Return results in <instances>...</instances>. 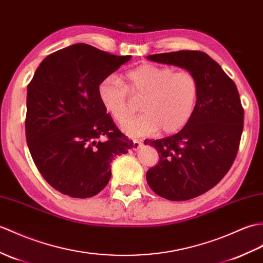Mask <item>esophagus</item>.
I'll return each instance as SVG.
<instances>
[{
	"label": "esophagus",
	"instance_id": "esophagus-1",
	"mask_svg": "<svg viewBox=\"0 0 263 263\" xmlns=\"http://www.w3.org/2000/svg\"><path fill=\"white\" fill-rule=\"evenodd\" d=\"M132 142H133V150H138L140 146H141V140L133 139Z\"/></svg>",
	"mask_w": 263,
	"mask_h": 263
}]
</instances>
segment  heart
<instances>
[{
  "mask_svg": "<svg viewBox=\"0 0 263 263\" xmlns=\"http://www.w3.org/2000/svg\"><path fill=\"white\" fill-rule=\"evenodd\" d=\"M125 79L124 85L108 76L97 90L104 107L118 123H123L133 111L132 95L143 100L144 113L123 124L129 136H146L158 130L175 133L193 118L199 97V82L193 71L143 64L127 71Z\"/></svg>",
  "mask_w": 263,
  "mask_h": 263,
  "instance_id": "1",
  "label": "heart"
}]
</instances>
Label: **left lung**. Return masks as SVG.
<instances>
[{
    "label": "left lung",
    "instance_id": "8db88e82",
    "mask_svg": "<svg viewBox=\"0 0 263 263\" xmlns=\"http://www.w3.org/2000/svg\"><path fill=\"white\" fill-rule=\"evenodd\" d=\"M146 59L181 67L198 78L196 109L184 129L163 139L144 140L159 154V162L145 175L152 191L169 200L195 198L216 186L234 162L244 122L239 91L203 51L157 53Z\"/></svg>",
    "mask_w": 263,
    "mask_h": 263
}]
</instances>
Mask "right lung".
Wrapping results in <instances>:
<instances>
[{
  "mask_svg": "<svg viewBox=\"0 0 263 263\" xmlns=\"http://www.w3.org/2000/svg\"><path fill=\"white\" fill-rule=\"evenodd\" d=\"M131 57L76 44L50 53L36 68L28 85L27 143L39 173L56 191L75 198L95 196L111 178L114 157L133 146L97 90Z\"/></svg>",
  "mask_w": 263,
  "mask_h": 263,
  "instance_id": "right-lung-1",
  "label": "right lung"
}]
</instances>
